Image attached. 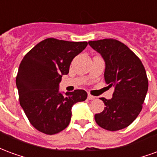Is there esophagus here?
Instances as JSON below:
<instances>
[{
  "mask_svg": "<svg viewBox=\"0 0 157 157\" xmlns=\"http://www.w3.org/2000/svg\"><path fill=\"white\" fill-rule=\"evenodd\" d=\"M87 98H88L89 100H93V99L96 98V97L91 95V94H88V96H87Z\"/></svg>",
  "mask_w": 157,
  "mask_h": 157,
  "instance_id": "1",
  "label": "esophagus"
}]
</instances>
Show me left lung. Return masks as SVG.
<instances>
[{
    "instance_id": "left-lung-1",
    "label": "left lung",
    "mask_w": 157,
    "mask_h": 157,
    "mask_svg": "<svg viewBox=\"0 0 157 157\" xmlns=\"http://www.w3.org/2000/svg\"><path fill=\"white\" fill-rule=\"evenodd\" d=\"M88 44L105 61L106 83L109 87L114 86L112 98H100L105 107L102 113L95 114L96 123L110 131L126 128L140 114L148 91L145 67L134 52L116 39H104Z\"/></svg>"
}]
</instances>
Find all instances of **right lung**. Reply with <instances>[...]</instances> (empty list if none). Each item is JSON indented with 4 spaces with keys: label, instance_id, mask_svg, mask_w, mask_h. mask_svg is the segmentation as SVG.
<instances>
[{
    "label": "right lung",
    "instance_id": "obj_1",
    "mask_svg": "<svg viewBox=\"0 0 157 157\" xmlns=\"http://www.w3.org/2000/svg\"><path fill=\"white\" fill-rule=\"evenodd\" d=\"M87 42H71L48 38L28 52L16 78L20 105L30 124L46 135L64 130L71 118V108L87 98L84 90L59 92L63 75L69 73L72 59Z\"/></svg>",
    "mask_w": 157,
    "mask_h": 157
}]
</instances>
